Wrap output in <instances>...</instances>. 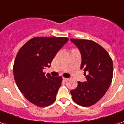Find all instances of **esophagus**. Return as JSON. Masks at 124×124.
Segmentation results:
<instances>
[{
  "mask_svg": "<svg viewBox=\"0 0 124 124\" xmlns=\"http://www.w3.org/2000/svg\"><path fill=\"white\" fill-rule=\"evenodd\" d=\"M68 80L69 79H67V78H64V77H63V81H64V82H67Z\"/></svg>",
  "mask_w": 124,
  "mask_h": 124,
  "instance_id": "34e87169",
  "label": "esophagus"
}]
</instances>
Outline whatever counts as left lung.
Here are the masks:
<instances>
[{"mask_svg": "<svg viewBox=\"0 0 124 124\" xmlns=\"http://www.w3.org/2000/svg\"><path fill=\"white\" fill-rule=\"evenodd\" d=\"M70 40L81 53V70H84L86 79L83 83L79 81L77 87L71 90V97L79 105L90 107L96 103L110 86L113 75L112 60L105 49L94 41Z\"/></svg>", "mask_w": 124, "mask_h": 124, "instance_id": "8db88e82", "label": "left lung"}]
</instances>
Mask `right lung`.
<instances>
[{"label": "right lung", "mask_w": 124, "mask_h": 124, "mask_svg": "<svg viewBox=\"0 0 124 124\" xmlns=\"http://www.w3.org/2000/svg\"><path fill=\"white\" fill-rule=\"evenodd\" d=\"M68 40L64 37H35L17 54L13 68L15 81L26 100L36 106H49L56 100L62 77L45 75L43 70L50 68L56 53Z\"/></svg>", "instance_id": "1"}]
</instances>
